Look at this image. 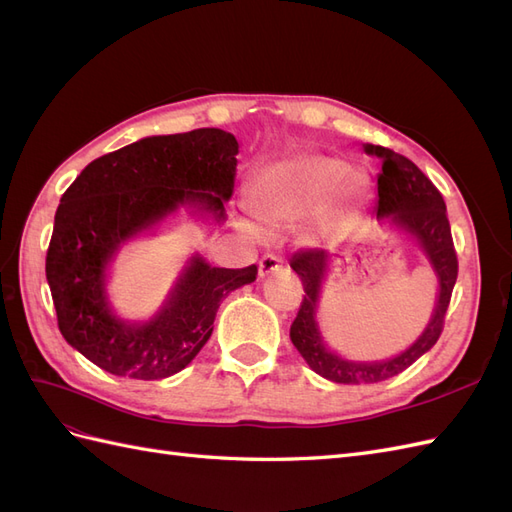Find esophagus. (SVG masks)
Segmentation results:
<instances>
[{
	"instance_id": "obj_1",
	"label": "esophagus",
	"mask_w": 512,
	"mask_h": 512,
	"mask_svg": "<svg viewBox=\"0 0 512 512\" xmlns=\"http://www.w3.org/2000/svg\"><path fill=\"white\" fill-rule=\"evenodd\" d=\"M280 267H282V258H277L273 254L262 256L258 262V277H267L275 271H280Z\"/></svg>"
}]
</instances>
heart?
Masks as SVG:
<instances>
[{
	"instance_id": "b5f03b06",
	"label": "heart",
	"mask_w": 512,
	"mask_h": 512,
	"mask_svg": "<svg viewBox=\"0 0 512 512\" xmlns=\"http://www.w3.org/2000/svg\"><path fill=\"white\" fill-rule=\"evenodd\" d=\"M369 181L350 173V164L331 156H299L260 168L250 185V211L269 226L292 224L318 211L331 198L339 211L354 209L367 198ZM247 232H256L243 222Z\"/></svg>"
}]
</instances>
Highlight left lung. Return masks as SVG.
<instances>
[{"label": "left lung", "mask_w": 512, "mask_h": 512, "mask_svg": "<svg viewBox=\"0 0 512 512\" xmlns=\"http://www.w3.org/2000/svg\"><path fill=\"white\" fill-rule=\"evenodd\" d=\"M363 151L367 156L382 160L378 205L374 213L378 224L391 232H399L418 245V250L423 252L433 275H436L438 292L429 322L406 350L380 361L348 359L324 342L318 324L322 284L327 280L333 260L329 250L316 247V250L294 254L290 267L301 277L305 297L290 327V339L312 371L337 384H374L389 380L408 369L416 359H421L438 342L448 301H451L457 282V256L451 226H448L444 198L436 190V185L421 173V168L414 162L391 149L365 143Z\"/></svg>", "instance_id": "left-lung-1"}]
</instances>
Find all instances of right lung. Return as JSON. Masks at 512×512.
I'll return each mask as SVG.
<instances>
[{"mask_svg":"<svg viewBox=\"0 0 512 512\" xmlns=\"http://www.w3.org/2000/svg\"><path fill=\"white\" fill-rule=\"evenodd\" d=\"M237 153V138L220 128L147 136L85 166L61 196L46 282L61 335L85 359L123 378L173 376L207 344L220 303L256 280V265L222 269L194 252L145 320L117 314L108 294L113 262L128 243L156 235L181 211L226 222Z\"/></svg>","mask_w":512,"mask_h":512,"instance_id":"obj_1","label":"right lung"}]
</instances>
